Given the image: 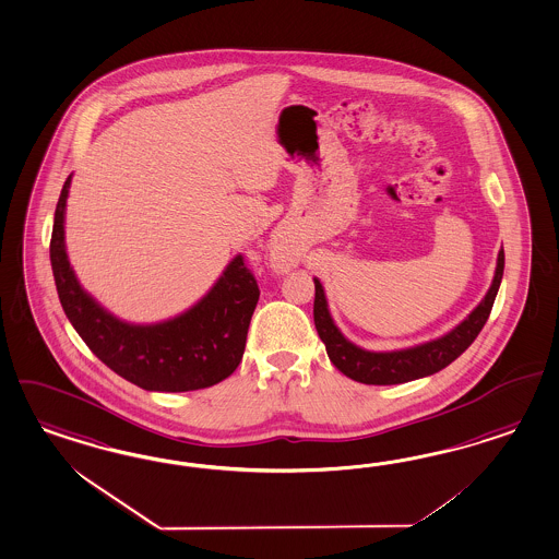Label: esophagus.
Wrapping results in <instances>:
<instances>
[{
	"mask_svg": "<svg viewBox=\"0 0 559 559\" xmlns=\"http://www.w3.org/2000/svg\"><path fill=\"white\" fill-rule=\"evenodd\" d=\"M275 259L280 265H287L292 261V253H287L286 247H275Z\"/></svg>",
	"mask_w": 559,
	"mask_h": 559,
	"instance_id": "34e87169",
	"label": "esophagus"
}]
</instances>
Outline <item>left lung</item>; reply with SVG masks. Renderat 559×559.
Returning a JSON list of instances; mask_svg holds the SVG:
<instances>
[{
	"label": "left lung",
	"mask_w": 559,
	"mask_h": 559,
	"mask_svg": "<svg viewBox=\"0 0 559 559\" xmlns=\"http://www.w3.org/2000/svg\"><path fill=\"white\" fill-rule=\"evenodd\" d=\"M504 273V249L498 253L496 263L495 280L488 289L486 298L476 306V310L457 324L451 333L429 341L423 345H416L411 349L400 352L373 353L366 352L352 341H347L343 333L335 326V322L329 314L324 289L320 286L319 280H314V324L319 336L326 347L329 359L333 366L343 371L347 378L355 382L373 383V385H392V383L413 382L425 376H432L441 371L443 367L455 361L479 335L486 320L492 312L496 294L500 287V280Z\"/></svg>",
	"instance_id": "8db88e82"
}]
</instances>
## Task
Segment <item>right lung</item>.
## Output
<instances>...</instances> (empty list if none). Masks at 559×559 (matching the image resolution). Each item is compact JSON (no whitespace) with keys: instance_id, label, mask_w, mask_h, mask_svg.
<instances>
[{"instance_id":"1","label":"right lung","mask_w":559,"mask_h":559,"mask_svg":"<svg viewBox=\"0 0 559 559\" xmlns=\"http://www.w3.org/2000/svg\"><path fill=\"white\" fill-rule=\"evenodd\" d=\"M67 177L55 210L50 265L59 300L73 329L99 361L151 392H190L223 382L239 367L259 300L255 275L237 255L206 296L159 324H128L81 289L64 253Z\"/></svg>"}]
</instances>
